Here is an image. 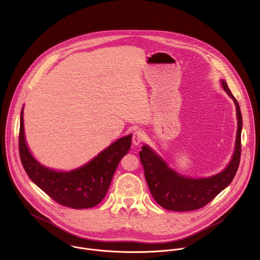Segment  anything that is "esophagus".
Instances as JSON below:
<instances>
[{
	"label": "esophagus",
	"instance_id": "1",
	"mask_svg": "<svg viewBox=\"0 0 260 260\" xmlns=\"http://www.w3.org/2000/svg\"><path fill=\"white\" fill-rule=\"evenodd\" d=\"M146 136H145V133L143 131H136L134 134H133V143L135 145H139L140 143H142L144 140H145Z\"/></svg>",
	"mask_w": 260,
	"mask_h": 260
}]
</instances>
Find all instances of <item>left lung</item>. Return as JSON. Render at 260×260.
<instances>
[{
  "label": "left lung",
  "instance_id": "left-lung-1",
  "mask_svg": "<svg viewBox=\"0 0 260 260\" xmlns=\"http://www.w3.org/2000/svg\"><path fill=\"white\" fill-rule=\"evenodd\" d=\"M222 85L235 101L238 117L236 150L231 164L223 172L210 178L191 179L183 177L168 168L166 162L154 154L149 147L143 146L139 153L148 187L155 202L167 210L186 212L205 207L228 186L237 174L242 150V114L239 103L230 90L228 83L222 81Z\"/></svg>",
  "mask_w": 260,
  "mask_h": 260
}]
</instances>
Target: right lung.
<instances>
[{
    "instance_id": "1",
    "label": "right lung",
    "mask_w": 260,
    "mask_h": 260,
    "mask_svg": "<svg viewBox=\"0 0 260 260\" xmlns=\"http://www.w3.org/2000/svg\"><path fill=\"white\" fill-rule=\"evenodd\" d=\"M23 109L18 136L19 156L29 179L61 206L73 209L92 208L105 198L115 170L132 145V135L123 137L84 167L72 172H56L41 166L29 153L24 140Z\"/></svg>"
}]
</instances>
